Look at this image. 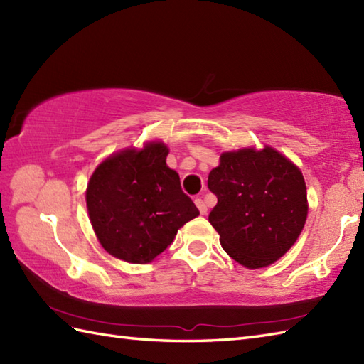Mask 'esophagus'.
<instances>
[{"label":"esophagus","instance_id":"1","mask_svg":"<svg viewBox=\"0 0 364 364\" xmlns=\"http://www.w3.org/2000/svg\"><path fill=\"white\" fill-rule=\"evenodd\" d=\"M196 205H197V208H198V211H200V213H202V214H206L208 208H206V203L203 202V198H196Z\"/></svg>","mask_w":364,"mask_h":364}]
</instances>
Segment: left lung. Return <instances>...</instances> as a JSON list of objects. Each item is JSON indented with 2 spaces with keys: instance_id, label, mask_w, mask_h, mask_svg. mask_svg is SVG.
<instances>
[{
  "instance_id": "1",
  "label": "left lung",
  "mask_w": 364,
  "mask_h": 364,
  "mask_svg": "<svg viewBox=\"0 0 364 364\" xmlns=\"http://www.w3.org/2000/svg\"><path fill=\"white\" fill-rule=\"evenodd\" d=\"M208 189L218 197L208 219L220 235L222 249L245 267L272 264L304 230V175L270 146L223 153L208 176Z\"/></svg>"
}]
</instances>
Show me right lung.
I'll list each match as a JSON object with an SVG mask.
<instances>
[{"label": "right lung", "instance_id": "obj_1", "mask_svg": "<svg viewBox=\"0 0 364 364\" xmlns=\"http://www.w3.org/2000/svg\"><path fill=\"white\" fill-rule=\"evenodd\" d=\"M167 146L149 144L100 164L86 192L98 241L115 258L150 262L172 244L176 231L200 214L180 176L166 164Z\"/></svg>", "mask_w": 364, "mask_h": 364}]
</instances>
